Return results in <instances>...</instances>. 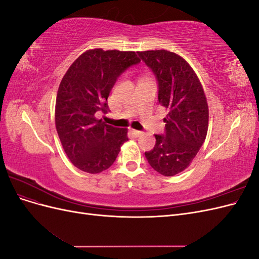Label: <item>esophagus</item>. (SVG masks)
Returning a JSON list of instances; mask_svg holds the SVG:
<instances>
[{
  "label": "esophagus",
  "mask_w": 259,
  "mask_h": 259,
  "mask_svg": "<svg viewBox=\"0 0 259 259\" xmlns=\"http://www.w3.org/2000/svg\"><path fill=\"white\" fill-rule=\"evenodd\" d=\"M132 133H133V134H134L136 137H139L140 135L143 134L142 132H140V131H136V130H132Z\"/></svg>",
  "instance_id": "esophagus-1"
}]
</instances>
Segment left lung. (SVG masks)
Returning a JSON list of instances; mask_svg holds the SVG:
<instances>
[{
  "instance_id": "left-lung-1",
  "label": "left lung",
  "mask_w": 259,
  "mask_h": 259,
  "mask_svg": "<svg viewBox=\"0 0 259 259\" xmlns=\"http://www.w3.org/2000/svg\"><path fill=\"white\" fill-rule=\"evenodd\" d=\"M158 83V101L166 108L165 130L145 152L150 166L163 176L183 171L199 152L207 134L208 107L197 74L177 54L165 50L138 52Z\"/></svg>"
}]
</instances>
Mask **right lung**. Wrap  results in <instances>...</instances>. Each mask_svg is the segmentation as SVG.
<instances>
[{"label": "right lung", "mask_w": 259, "mask_h": 259, "mask_svg": "<svg viewBox=\"0 0 259 259\" xmlns=\"http://www.w3.org/2000/svg\"><path fill=\"white\" fill-rule=\"evenodd\" d=\"M135 52L90 50L70 66L60 82L55 123L64 150L79 169L98 174L114 163L127 130L96 119L108 113V97L125 70L138 65Z\"/></svg>", "instance_id": "obj_1"}]
</instances>
